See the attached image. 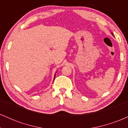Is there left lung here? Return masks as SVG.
I'll return each mask as SVG.
<instances>
[{
	"instance_id": "left-lung-1",
	"label": "left lung",
	"mask_w": 128,
	"mask_h": 128,
	"mask_svg": "<svg viewBox=\"0 0 128 128\" xmlns=\"http://www.w3.org/2000/svg\"><path fill=\"white\" fill-rule=\"evenodd\" d=\"M113 35V34H112ZM113 36H114V35H113Z\"/></svg>"
}]
</instances>
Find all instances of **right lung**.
Listing matches in <instances>:
<instances>
[{
    "label": "right lung",
    "mask_w": 128,
    "mask_h": 128,
    "mask_svg": "<svg viewBox=\"0 0 128 128\" xmlns=\"http://www.w3.org/2000/svg\"><path fill=\"white\" fill-rule=\"evenodd\" d=\"M55 75H56V74H55V76H54V79H55Z\"/></svg>",
    "instance_id": "add662e5"
}]
</instances>
